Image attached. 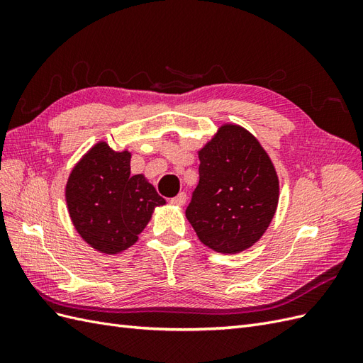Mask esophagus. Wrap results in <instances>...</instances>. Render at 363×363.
I'll list each match as a JSON object with an SVG mask.
<instances>
[{
    "instance_id": "obj_1",
    "label": "esophagus",
    "mask_w": 363,
    "mask_h": 363,
    "mask_svg": "<svg viewBox=\"0 0 363 363\" xmlns=\"http://www.w3.org/2000/svg\"><path fill=\"white\" fill-rule=\"evenodd\" d=\"M186 200H188V196H186L184 192H180L177 196H174V199L171 200V203L174 206H183L186 203Z\"/></svg>"
}]
</instances>
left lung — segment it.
<instances>
[{
  "mask_svg": "<svg viewBox=\"0 0 363 363\" xmlns=\"http://www.w3.org/2000/svg\"><path fill=\"white\" fill-rule=\"evenodd\" d=\"M200 182L186 218L201 242L223 255L255 245L279 204V177L260 142L238 124H223L199 151Z\"/></svg>",
  "mask_w": 363,
  "mask_h": 363,
  "instance_id": "obj_1",
  "label": "left lung"
}]
</instances>
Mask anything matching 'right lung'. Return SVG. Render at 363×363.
Listing matches in <instances>:
<instances>
[{"mask_svg": "<svg viewBox=\"0 0 363 363\" xmlns=\"http://www.w3.org/2000/svg\"><path fill=\"white\" fill-rule=\"evenodd\" d=\"M128 150L100 140L72 168L65 196L77 233L104 255L135 245L155 208L167 204L144 174L130 175Z\"/></svg>", "mask_w": 363, "mask_h": 363, "instance_id": "1", "label": "right lung"}]
</instances>
